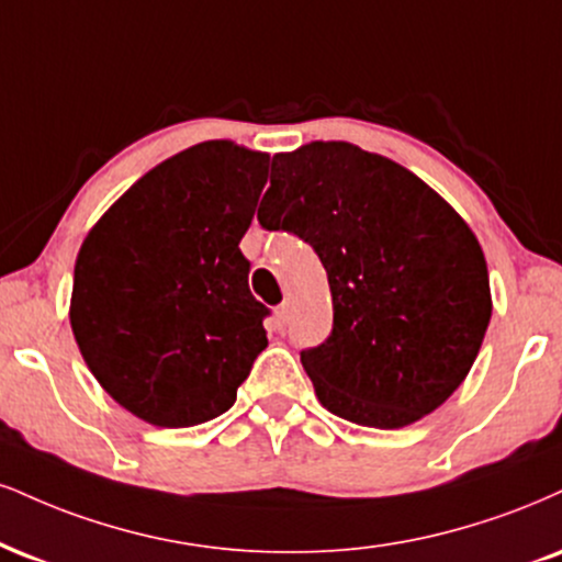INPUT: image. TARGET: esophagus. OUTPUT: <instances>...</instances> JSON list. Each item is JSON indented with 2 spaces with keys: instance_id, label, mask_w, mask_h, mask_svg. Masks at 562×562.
Returning <instances> with one entry per match:
<instances>
[{
  "instance_id": "1",
  "label": "esophagus",
  "mask_w": 562,
  "mask_h": 562,
  "mask_svg": "<svg viewBox=\"0 0 562 562\" xmlns=\"http://www.w3.org/2000/svg\"><path fill=\"white\" fill-rule=\"evenodd\" d=\"M288 316H290V301L280 303V306H277V322L285 324V322H288Z\"/></svg>"
}]
</instances>
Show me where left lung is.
Segmentation results:
<instances>
[{
	"label": "left lung",
	"mask_w": 562,
	"mask_h": 562,
	"mask_svg": "<svg viewBox=\"0 0 562 562\" xmlns=\"http://www.w3.org/2000/svg\"><path fill=\"white\" fill-rule=\"evenodd\" d=\"M269 190L261 225L295 233L327 269L333 335L301 350L319 403L374 429L439 408L492 316L484 251L463 216L397 161L346 140L274 154Z\"/></svg>",
	"instance_id": "1"
}]
</instances>
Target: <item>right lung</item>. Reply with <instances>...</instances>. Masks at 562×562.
I'll use <instances>...</instances> for the list:
<instances>
[{"instance_id":"right-lung-1","label":"right lung","mask_w":562,"mask_h":562,"mask_svg":"<svg viewBox=\"0 0 562 562\" xmlns=\"http://www.w3.org/2000/svg\"><path fill=\"white\" fill-rule=\"evenodd\" d=\"M269 154L204 140L133 182L76 259L70 327L86 367L154 427L212 422L267 348L269 308L248 290L238 243Z\"/></svg>"}]
</instances>
